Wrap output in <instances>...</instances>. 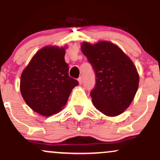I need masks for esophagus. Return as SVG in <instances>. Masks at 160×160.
Segmentation results:
<instances>
[{
    "label": "esophagus",
    "instance_id": "obj_1",
    "mask_svg": "<svg viewBox=\"0 0 160 160\" xmlns=\"http://www.w3.org/2000/svg\"><path fill=\"white\" fill-rule=\"evenodd\" d=\"M78 82H79V84H80V85H81V84L82 83V78H81V77L78 78Z\"/></svg>",
    "mask_w": 160,
    "mask_h": 160
}]
</instances>
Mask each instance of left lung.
Masks as SVG:
<instances>
[{"label":"left lung","mask_w":160,"mask_h":160,"mask_svg":"<svg viewBox=\"0 0 160 160\" xmlns=\"http://www.w3.org/2000/svg\"><path fill=\"white\" fill-rule=\"evenodd\" d=\"M81 50L95 71L92 103L107 116L122 113L132 102L139 76L133 62L117 46L107 41L82 43Z\"/></svg>","instance_id":"obj_1"}]
</instances>
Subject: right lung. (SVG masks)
Here are the masks:
<instances>
[{
    "mask_svg": "<svg viewBox=\"0 0 160 160\" xmlns=\"http://www.w3.org/2000/svg\"><path fill=\"white\" fill-rule=\"evenodd\" d=\"M65 54L64 48L44 47L22 74L20 91L24 100L33 111L46 117L61 111L73 88L79 84L69 77Z\"/></svg>",
    "mask_w": 160,
    "mask_h": 160,
    "instance_id": "1",
    "label": "right lung"
}]
</instances>
